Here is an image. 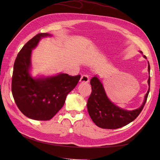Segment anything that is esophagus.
<instances>
[{
    "mask_svg": "<svg viewBox=\"0 0 160 160\" xmlns=\"http://www.w3.org/2000/svg\"><path fill=\"white\" fill-rule=\"evenodd\" d=\"M89 81V77L88 75H82L80 79L81 83H88Z\"/></svg>",
    "mask_w": 160,
    "mask_h": 160,
    "instance_id": "34e87169",
    "label": "esophagus"
}]
</instances>
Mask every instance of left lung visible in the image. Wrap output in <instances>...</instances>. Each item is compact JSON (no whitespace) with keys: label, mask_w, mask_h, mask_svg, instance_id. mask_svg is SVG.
Here are the masks:
<instances>
[{"label":"left lung","mask_w":160,"mask_h":160,"mask_svg":"<svg viewBox=\"0 0 160 160\" xmlns=\"http://www.w3.org/2000/svg\"><path fill=\"white\" fill-rule=\"evenodd\" d=\"M141 52H142L141 51ZM143 57L147 59L146 57ZM148 72L150 66L148 62ZM148 83L150 87V77ZM92 92L88 101V110L91 119L96 125L103 129H118L122 128L136 119L141 113L148 99L149 88L145 95L143 103L136 109L128 111L118 107L108 98L103 85L98 76L90 81Z\"/></svg>","instance_id":"8db88e82"}]
</instances>
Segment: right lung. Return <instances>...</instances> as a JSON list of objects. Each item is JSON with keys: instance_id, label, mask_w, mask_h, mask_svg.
Wrapping results in <instances>:
<instances>
[{"instance_id": "1", "label": "right lung", "mask_w": 160, "mask_h": 160, "mask_svg": "<svg viewBox=\"0 0 160 160\" xmlns=\"http://www.w3.org/2000/svg\"><path fill=\"white\" fill-rule=\"evenodd\" d=\"M49 33H39L32 38L18 53L13 67L12 93L18 108L27 118L47 121L64 105L66 97L78 83L81 75L59 73L33 78L30 74L32 50Z\"/></svg>"}]
</instances>
